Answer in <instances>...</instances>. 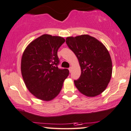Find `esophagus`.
Masks as SVG:
<instances>
[{
    "instance_id": "esophagus-1",
    "label": "esophagus",
    "mask_w": 131,
    "mask_h": 131,
    "mask_svg": "<svg viewBox=\"0 0 131 131\" xmlns=\"http://www.w3.org/2000/svg\"><path fill=\"white\" fill-rule=\"evenodd\" d=\"M68 69H69V72H71V71H72V68H71V67H70V68H69Z\"/></svg>"
}]
</instances>
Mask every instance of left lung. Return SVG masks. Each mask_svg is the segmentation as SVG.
I'll use <instances>...</instances> for the list:
<instances>
[{
  "label": "left lung",
  "instance_id": "obj_1",
  "mask_svg": "<svg viewBox=\"0 0 131 131\" xmlns=\"http://www.w3.org/2000/svg\"><path fill=\"white\" fill-rule=\"evenodd\" d=\"M66 42L81 67V75L74 80L75 86L88 97L100 95L107 88L112 75V61L107 48L88 35L68 37Z\"/></svg>",
  "mask_w": 131,
  "mask_h": 131
}]
</instances>
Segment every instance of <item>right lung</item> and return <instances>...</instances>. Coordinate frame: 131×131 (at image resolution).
Returning a JSON list of instances; mask_svg holds the SVG:
<instances>
[{
	"label": "right lung",
	"instance_id": "1",
	"mask_svg": "<svg viewBox=\"0 0 131 131\" xmlns=\"http://www.w3.org/2000/svg\"><path fill=\"white\" fill-rule=\"evenodd\" d=\"M65 39L60 36L43 35L29 43L23 54L21 71L26 86L42 101L53 99L60 93L68 69H59L57 51Z\"/></svg>",
	"mask_w": 131,
	"mask_h": 131
}]
</instances>
